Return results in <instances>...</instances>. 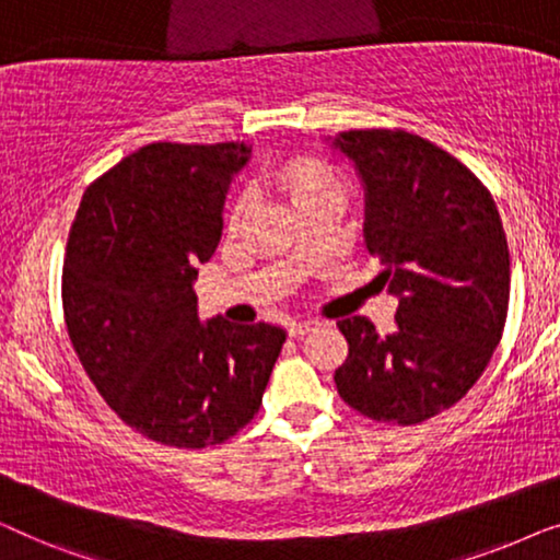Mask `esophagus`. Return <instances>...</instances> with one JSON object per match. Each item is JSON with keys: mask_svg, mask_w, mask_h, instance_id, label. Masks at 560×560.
<instances>
[{"mask_svg": "<svg viewBox=\"0 0 560 560\" xmlns=\"http://www.w3.org/2000/svg\"><path fill=\"white\" fill-rule=\"evenodd\" d=\"M318 320H313V318H303V320H290L288 324V334L290 336H303V334H308L313 326H316Z\"/></svg>", "mask_w": 560, "mask_h": 560, "instance_id": "1", "label": "esophagus"}]
</instances>
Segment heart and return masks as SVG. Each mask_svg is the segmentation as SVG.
Returning <instances> with one entry per match:
<instances>
[{"label":"heart","mask_w":560,"mask_h":560,"mask_svg":"<svg viewBox=\"0 0 560 560\" xmlns=\"http://www.w3.org/2000/svg\"><path fill=\"white\" fill-rule=\"evenodd\" d=\"M272 178L282 190H285L288 198L293 203H301L303 198L318 194V190H324V188L339 186V180L334 178V173L328 171L326 165H320L318 160L303 158V155L301 158H288L285 163H280L278 167H275ZM244 206H247V198H240V201L234 203L232 217H229V219H232V224L242 217Z\"/></svg>","instance_id":"obj_1"}]
</instances>
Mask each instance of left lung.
<instances>
[{
	"label": "left lung",
	"instance_id": "left-lung-1",
	"mask_svg": "<svg viewBox=\"0 0 560 560\" xmlns=\"http://www.w3.org/2000/svg\"><path fill=\"white\" fill-rule=\"evenodd\" d=\"M331 144L364 186V244L397 298V331L341 318V400L377 423L416 425L474 387L502 339L510 249L494 198L446 150L402 129H351Z\"/></svg>",
	"mask_w": 560,
	"mask_h": 560
}]
</instances>
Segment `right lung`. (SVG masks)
Listing matches in <instances>:
<instances>
[{
	"label": "right lung",
	"mask_w": 560,
	"mask_h": 560,
	"mask_svg": "<svg viewBox=\"0 0 560 560\" xmlns=\"http://www.w3.org/2000/svg\"><path fill=\"white\" fill-rule=\"evenodd\" d=\"M247 142L144 144L81 198L63 313L89 380L129 428L178 448L217 446L255 418L285 331L198 318L194 280L224 226Z\"/></svg>",
	"instance_id": "right-lung-1"
}]
</instances>
